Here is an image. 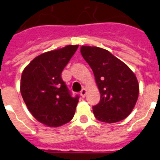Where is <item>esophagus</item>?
I'll return each instance as SVG.
<instances>
[{
	"label": "esophagus",
	"mask_w": 160,
	"mask_h": 160,
	"mask_svg": "<svg viewBox=\"0 0 160 160\" xmlns=\"http://www.w3.org/2000/svg\"><path fill=\"white\" fill-rule=\"evenodd\" d=\"M86 93H87V90L85 89H83L81 91H80V95L82 98H84L85 96H86Z\"/></svg>",
	"instance_id": "esophagus-1"
}]
</instances>
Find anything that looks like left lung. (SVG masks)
Segmentation results:
<instances>
[{"label": "left lung", "mask_w": 160, "mask_h": 160, "mask_svg": "<svg viewBox=\"0 0 160 160\" xmlns=\"http://www.w3.org/2000/svg\"><path fill=\"white\" fill-rule=\"evenodd\" d=\"M80 52L91 67L100 92V101L93 107L95 118L107 123L123 120L132 112L138 98L135 74L108 50L82 46Z\"/></svg>", "instance_id": "1"}]
</instances>
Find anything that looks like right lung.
Masks as SVG:
<instances>
[{
  "label": "right lung",
  "instance_id": "add662e5",
  "mask_svg": "<svg viewBox=\"0 0 160 160\" xmlns=\"http://www.w3.org/2000/svg\"><path fill=\"white\" fill-rule=\"evenodd\" d=\"M78 45L38 56L23 71L20 93L31 114L39 122L58 127L73 118L79 96L72 97L62 79V72Z\"/></svg>",
  "mask_w": 160,
  "mask_h": 160
}]
</instances>
